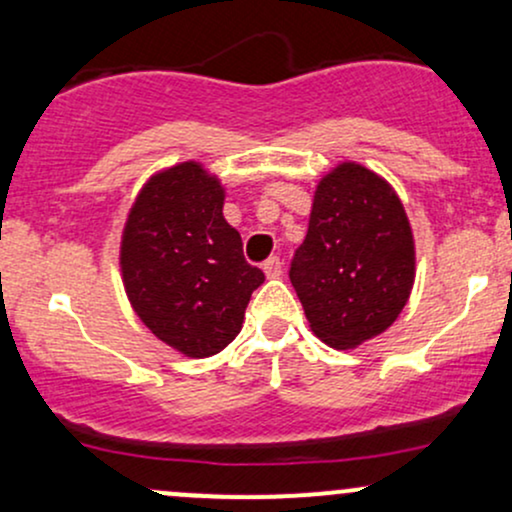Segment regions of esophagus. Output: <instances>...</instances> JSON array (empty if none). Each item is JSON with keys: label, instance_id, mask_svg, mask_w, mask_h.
I'll return each mask as SVG.
<instances>
[{"label": "esophagus", "instance_id": "esophagus-1", "mask_svg": "<svg viewBox=\"0 0 512 512\" xmlns=\"http://www.w3.org/2000/svg\"><path fill=\"white\" fill-rule=\"evenodd\" d=\"M264 274H267V279H279L281 274H284V264H281L279 257H269L267 262L262 264Z\"/></svg>", "mask_w": 512, "mask_h": 512}]
</instances>
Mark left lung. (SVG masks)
I'll return each mask as SVG.
<instances>
[{
  "label": "left lung",
  "mask_w": 512,
  "mask_h": 512,
  "mask_svg": "<svg viewBox=\"0 0 512 512\" xmlns=\"http://www.w3.org/2000/svg\"><path fill=\"white\" fill-rule=\"evenodd\" d=\"M414 236L397 192L373 170L339 163L320 180L291 284L310 330L354 349L397 320L414 286Z\"/></svg>",
  "instance_id": "1"
}]
</instances>
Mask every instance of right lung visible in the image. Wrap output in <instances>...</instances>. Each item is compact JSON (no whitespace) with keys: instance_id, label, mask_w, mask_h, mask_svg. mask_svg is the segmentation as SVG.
<instances>
[{"instance_id":"right-lung-1","label":"right lung","mask_w":512,"mask_h":512,"mask_svg":"<svg viewBox=\"0 0 512 512\" xmlns=\"http://www.w3.org/2000/svg\"><path fill=\"white\" fill-rule=\"evenodd\" d=\"M223 197L202 163H178L146 182L122 233V281L134 313L192 358L219 354L236 339L264 281L223 219Z\"/></svg>"}]
</instances>
